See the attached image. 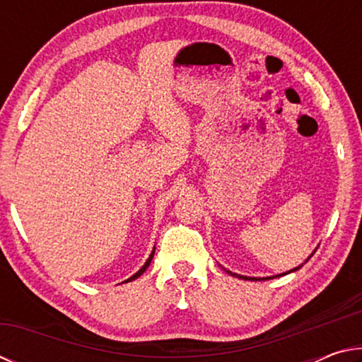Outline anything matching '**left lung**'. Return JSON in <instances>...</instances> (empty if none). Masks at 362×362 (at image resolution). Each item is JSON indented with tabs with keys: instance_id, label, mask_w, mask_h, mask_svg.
Here are the masks:
<instances>
[{
	"instance_id": "1",
	"label": "left lung",
	"mask_w": 362,
	"mask_h": 362,
	"mask_svg": "<svg viewBox=\"0 0 362 362\" xmlns=\"http://www.w3.org/2000/svg\"><path fill=\"white\" fill-rule=\"evenodd\" d=\"M316 252V249L313 250V252H311V255H313ZM311 255L308 257V259H306L303 263H306L308 262L310 259H311ZM303 263L302 265H298V267H296V268H292V269H289V272H286V273H281V274H276V276H267V278H250V276H243V274H238V273H233V272H230V269H226V268H223L226 273L228 274H231V276H236V278H240V279H246V281H268V279H273V278H278V276H284V274H289V273H293V272H297V269H300L303 267Z\"/></svg>"
}]
</instances>
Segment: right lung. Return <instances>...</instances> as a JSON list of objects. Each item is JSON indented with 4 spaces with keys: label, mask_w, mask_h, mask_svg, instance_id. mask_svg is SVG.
I'll return each mask as SVG.
<instances>
[{
    "label": "right lung",
    "mask_w": 362,
    "mask_h": 362,
    "mask_svg": "<svg viewBox=\"0 0 362 362\" xmlns=\"http://www.w3.org/2000/svg\"><path fill=\"white\" fill-rule=\"evenodd\" d=\"M153 255H155V247H153V250H151V254H150V257H148V259H146V262L144 263V265H142V268H140V269H139V272H137L136 274H132V276H131V278H127L126 281H122V283H131V281H134V279H137L139 276H142V274H144V272H145V269L150 267V263H151V260H153Z\"/></svg>",
    "instance_id": "right-lung-1"
}]
</instances>
